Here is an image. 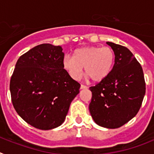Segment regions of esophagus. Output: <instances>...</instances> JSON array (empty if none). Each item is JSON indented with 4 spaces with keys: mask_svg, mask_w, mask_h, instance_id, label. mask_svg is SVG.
<instances>
[{
    "mask_svg": "<svg viewBox=\"0 0 154 154\" xmlns=\"http://www.w3.org/2000/svg\"><path fill=\"white\" fill-rule=\"evenodd\" d=\"M87 88H88V87L85 86V85H81V89H87Z\"/></svg>",
    "mask_w": 154,
    "mask_h": 154,
    "instance_id": "1",
    "label": "esophagus"
}]
</instances>
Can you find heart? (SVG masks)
Listing matches in <instances>:
<instances>
[{
	"label": "heart",
	"mask_w": 154,
	"mask_h": 154,
	"mask_svg": "<svg viewBox=\"0 0 154 154\" xmlns=\"http://www.w3.org/2000/svg\"><path fill=\"white\" fill-rule=\"evenodd\" d=\"M115 53L109 47L85 46L76 49L73 57L66 56L63 66L72 79L77 81L84 71L94 82H99L112 71Z\"/></svg>",
	"instance_id": "heart-1"
}]
</instances>
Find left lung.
<instances>
[{
  "instance_id": "obj_1",
  "label": "left lung",
  "mask_w": 154,
  "mask_h": 154,
  "mask_svg": "<svg viewBox=\"0 0 154 154\" xmlns=\"http://www.w3.org/2000/svg\"><path fill=\"white\" fill-rule=\"evenodd\" d=\"M115 53L112 71L99 84L91 87V116L97 125L116 129L130 121L141 107L146 92L142 66L129 49L107 42Z\"/></svg>"
}]
</instances>
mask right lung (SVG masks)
I'll list each match as a JSON object with an SVG mask.
<instances>
[{"instance_id":"add662e5","label":"right lung","mask_w":154,"mask_h":154,"mask_svg":"<svg viewBox=\"0 0 154 154\" xmlns=\"http://www.w3.org/2000/svg\"><path fill=\"white\" fill-rule=\"evenodd\" d=\"M60 45L41 44L19 57L11 78L14 108L32 126L49 130L64 122L80 84L64 69Z\"/></svg>"}]
</instances>
